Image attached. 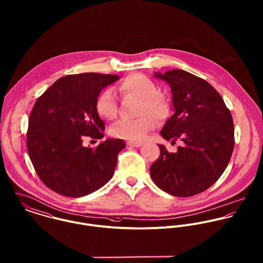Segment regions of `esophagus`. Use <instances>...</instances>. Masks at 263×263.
<instances>
[{
	"mask_svg": "<svg viewBox=\"0 0 263 263\" xmlns=\"http://www.w3.org/2000/svg\"><path fill=\"white\" fill-rule=\"evenodd\" d=\"M127 145L130 146V147H140V146H142V143H140V142H134V141H128V142H127Z\"/></svg>",
	"mask_w": 263,
	"mask_h": 263,
	"instance_id": "1",
	"label": "esophagus"
}]
</instances>
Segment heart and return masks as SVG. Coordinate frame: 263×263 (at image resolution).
I'll use <instances>...</instances> for the list:
<instances>
[{
  "instance_id": "b5f03b06",
  "label": "heart",
  "mask_w": 263,
  "mask_h": 263,
  "mask_svg": "<svg viewBox=\"0 0 263 263\" xmlns=\"http://www.w3.org/2000/svg\"><path fill=\"white\" fill-rule=\"evenodd\" d=\"M117 90L123 97H132L139 100L138 119L120 121L110 128V134L120 139L142 141L154 130L158 121L165 120L171 111L168 99L158 92V85L147 76L134 73L126 76L118 85ZM97 114L105 120H114L118 114V105L109 89L102 90L95 102Z\"/></svg>"
}]
</instances>
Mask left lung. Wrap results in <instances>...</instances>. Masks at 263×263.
<instances>
[{
    "label": "left lung",
    "instance_id": "left-lung-1",
    "mask_svg": "<svg viewBox=\"0 0 263 263\" xmlns=\"http://www.w3.org/2000/svg\"><path fill=\"white\" fill-rule=\"evenodd\" d=\"M155 76L170 84L175 108L160 135L172 142L182 140L183 145L174 154L158 144L160 155L151 165L152 179L173 196L199 194L218 180L232 157L235 136L231 111L200 77L180 69Z\"/></svg>",
    "mask_w": 263,
    "mask_h": 263
}]
</instances>
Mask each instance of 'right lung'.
Listing matches in <instances>:
<instances>
[{"label":"right lung","mask_w":263,"mask_h":263,"mask_svg":"<svg viewBox=\"0 0 263 263\" xmlns=\"http://www.w3.org/2000/svg\"><path fill=\"white\" fill-rule=\"evenodd\" d=\"M120 77L82 73L58 79L35 102L28 120L27 151L42 182L58 194L81 197L114 175L122 139L84 147L85 137L102 139L105 123L95 108L102 89Z\"/></svg>","instance_id":"right-lung-1"}]
</instances>
